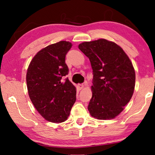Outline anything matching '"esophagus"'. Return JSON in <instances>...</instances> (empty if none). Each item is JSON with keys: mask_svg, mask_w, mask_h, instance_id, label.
<instances>
[{"mask_svg": "<svg viewBox=\"0 0 155 155\" xmlns=\"http://www.w3.org/2000/svg\"><path fill=\"white\" fill-rule=\"evenodd\" d=\"M86 85V84H78V87L79 89H83Z\"/></svg>", "mask_w": 155, "mask_h": 155, "instance_id": "obj_1", "label": "esophagus"}]
</instances>
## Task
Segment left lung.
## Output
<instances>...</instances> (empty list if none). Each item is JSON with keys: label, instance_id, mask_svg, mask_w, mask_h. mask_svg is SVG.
Listing matches in <instances>:
<instances>
[{"label": "left lung", "instance_id": "obj_1", "mask_svg": "<svg viewBox=\"0 0 155 155\" xmlns=\"http://www.w3.org/2000/svg\"><path fill=\"white\" fill-rule=\"evenodd\" d=\"M78 48L88 57L94 74L89 112L98 120L113 119L134 94L136 74L131 61L120 45L106 39L83 42Z\"/></svg>", "mask_w": 155, "mask_h": 155}]
</instances>
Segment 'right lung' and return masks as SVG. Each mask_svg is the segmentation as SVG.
Masks as SVG:
<instances>
[{"instance_id":"obj_1","label":"right lung","mask_w":155,"mask_h":155,"mask_svg":"<svg viewBox=\"0 0 155 155\" xmlns=\"http://www.w3.org/2000/svg\"><path fill=\"white\" fill-rule=\"evenodd\" d=\"M69 41H59L39 51L30 61L26 81L35 108L47 121L67 120L76 101V88L68 78L65 56L72 48Z\"/></svg>"}]
</instances>
